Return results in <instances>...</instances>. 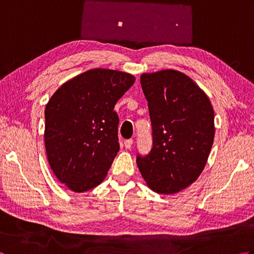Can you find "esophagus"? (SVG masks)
Returning a JSON list of instances; mask_svg holds the SVG:
<instances>
[{
  "label": "esophagus",
  "mask_w": 254,
  "mask_h": 254,
  "mask_svg": "<svg viewBox=\"0 0 254 254\" xmlns=\"http://www.w3.org/2000/svg\"><path fill=\"white\" fill-rule=\"evenodd\" d=\"M132 144H133V139H127V141H124V147L127 149H130L132 147Z\"/></svg>",
  "instance_id": "1"
}]
</instances>
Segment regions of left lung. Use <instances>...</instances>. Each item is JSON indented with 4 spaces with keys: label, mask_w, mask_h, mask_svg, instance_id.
Here are the masks:
<instances>
[{
    "label": "left lung",
    "mask_w": 254,
    "mask_h": 254,
    "mask_svg": "<svg viewBox=\"0 0 254 254\" xmlns=\"http://www.w3.org/2000/svg\"><path fill=\"white\" fill-rule=\"evenodd\" d=\"M153 127V148L137 155L147 186L156 193L174 194L195 181L213 146L214 109L206 94L176 69L141 75Z\"/></svg>",
    "instance_id": "obj_1"
}]
</instances>
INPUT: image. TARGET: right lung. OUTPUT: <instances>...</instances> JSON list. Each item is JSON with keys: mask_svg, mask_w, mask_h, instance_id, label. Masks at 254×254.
<instances>
[{"mask_svg": "<svg viewBox=\"0 0 254 254\" xmlns=\"http://www.w3.org/2000/svg\"><path fill=\"white\" fill-rule=\"evenodd\" d=\"M134 82L126 72L89 69L64 83L48 101V161L69 190L85 192L104 181L120 149L113 108Z\"/></svg>", "mask_w": 254, "mask_h": 254, "instance_id": "add662e5", "label": "right lung"}]
</instances>
